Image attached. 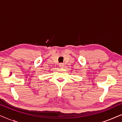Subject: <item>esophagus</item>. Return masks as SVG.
<instances>
[{"label": "esophagus", "instance_id": "esophagus-1", "mask_svg": "<svg viewBox=\"0 0 122 122\" xmlns=\"http://www.w3.org/2000/svg\"><path fill=\"white\" fill-rule=\"evenodd\" d=\"M59 66L60 68H63L64 66V64H63V63H60V64H59Z\"/></svg>", "mask_w": 122, "mask_h": 122}]
</instances>
